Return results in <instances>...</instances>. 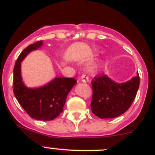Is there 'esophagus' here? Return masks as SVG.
Here are the masks:
<instances>
[{"mask_svg":"<svg viewBox=\"0 0 155 155\" xmlns=\"http://www.w3.org/2000/svg\"><path fill=\"white\" fill-rule=\"evenodd\" d=\"M79 80L80 81H81L82 82H86V81H89L90 80H89V78L87 76H86L85 74H82V75L81 76V77L79 78Z\"/></svg>","mask_w":155,"mask_h":155,"instance_id":"obj_1","label":"esophagus"}]
</instances>
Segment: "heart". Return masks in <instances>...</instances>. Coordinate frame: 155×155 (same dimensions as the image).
Wrapping results in <instances>:
<instances>
[{
    "label": "heart",
    "mask_w": 155,
    "mask_h": 155,
    "mask_svg": "<svg viewBox=\"0 0 155 155\" xmlns=\"http://www.w3.org/2000/svg\"><path fill=\"white\" fill-rule=\"evenodd\" d=\"M98 68V65H97V64H93V65H90V71H95L96 70H97V69Z\"/></svg>",
    "instance_id": "obj_1"
}]
</instances>
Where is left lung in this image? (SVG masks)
<instances>
[{"mask_svg":"<svg viewBox=\"0 0 155 155\" xmlns=\"http://www.w3.org/2000/svg\"><path fill=\"white\" fill-rule=\"evenodd\" d=\"M139 84L138 74L123 83L115 82L107 75L95 76L92 80V112L101 119L120 116L132 105Z\"/></svg>","mask_w":155,"mask_h":155,"instance_id":"obj_1","label":"left lung"}]
</instances>
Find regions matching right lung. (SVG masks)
I'll return each mask as SVG.
<instances>
[{
	"instance_id": "add662e5",
	"label": "right lung",
	"mask_w": 155,
	"mask_h": 155,
	"mask_svg": "<svg viewBox=\"0 0 155 155\" xmlns=\"http://www.w3.org/2000/svg\"><path fill=\"white\" fill-rule=\"evenodd\" d=\"M42 41L31 44L23 50L14 67V93L23 109L35 120L50 121L63 111L69 92L76 84L74 78L56 77L44 86L30 88L23 82L21 76V63L27 54L40 48Z\"/></svg>"
}]
</instances>
